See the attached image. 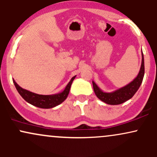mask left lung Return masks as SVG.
Here are the masks:
<instances>
[{"label": "left lung", "instance_id": "1", "mask_svg": "<svg viewBox=\"0 0 157 157\" xmlns=\"http://www.w3.org/2000/svg\"><path fill=\"white\" fill-rule=\"evenodd\" d=\"M144 75H145V64H144L143 53L142 52V64L140 72L136 78L131 81L130 83L112 92H104L92 81L94 91L96 96L102 102L109 105H119L130 100L134 96L140 88V85L142 84Z\"/></svg>", "mask_w": 157, "mask_h": 157}]
</instances>
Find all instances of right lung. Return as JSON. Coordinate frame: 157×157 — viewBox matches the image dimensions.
I'll return each instance as SVG.
<instances>
[{
	"instance_id": "obj_1",
	"label": "right lung",
	"mask_w": 157,
	"mask_h": 157,
	"mask_svg": "<svg viewBox=\"0 0 157 157\" xmlns=\"http://www.w3.org/2000/svg\"><path fill=\"white\" fill-rule=\"evenodd\" d=\"M75 77H76V76H74L71 79V80L69 81V82L67 84V86H66V88L62 92L51 95L37 94L31 92L28 90L21 88L15 82V80H13V82L20 95L27 102H29L32 105L36 106V107L40 108V109H52V108L60 105L67 98L70 89H71V83H72Z\"/></svg>"
}]
</instances>
